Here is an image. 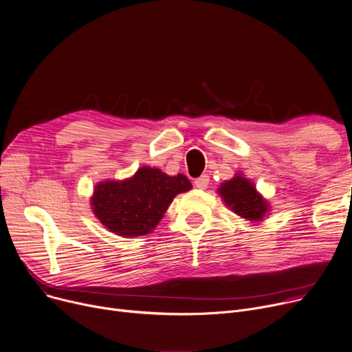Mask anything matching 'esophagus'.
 Returning a JSON list of instances; mask_svg holds the SVG:
<instances>
[{
	"mask_svg": "<svg viewBox=\"0 0 352 352\" xmlns=\"http://www.w3.org/2000/svg\"><path fill=\"white\" fill-rule=\"evenodd\" d=\"M194 185L197 186L198 190H206V186L209 185V177L205 174V175H201L199 178H197L194 181Z\"/></svg>",
	"mask_w": 352,
	"mask_h": 352,
	"instance_id": "34e87169",
	"label": "esophagus"
}]
</instances>
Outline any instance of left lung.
Listing matches in <instances>:
<instances>
[{"instance_id": "left-lung-1", "label": "left lung", "mask_w": 352, "mask_h": 352, "mask_svg": "<svg viewBox=\"0 0 352 352\" xmlns=\"http://www.w3.org/2000/svg\"><path fill=\"white\" fill-rule=\"evenodd\" d=\"M218 194L232 212L238 217L257 223L265 221L270 212V204L256 190V185L242 173L223 181L218 188Z\"/></svg>"}]
</instances>
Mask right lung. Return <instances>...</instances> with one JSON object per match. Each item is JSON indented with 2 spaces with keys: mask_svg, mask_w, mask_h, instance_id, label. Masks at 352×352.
<instances>
[{
  "mask_svg": "<svg viewBox=\"0 0 352 352\" xmlns=\"http://www.w3.org/2000/svg\"><path fill=\"white\" fill-rule=\"evenodd\" d=\"M191 188L184 174L171 177L144 166L130 178L96 184L90 206L100 223L116 235L143 236L155 229L173 199Z\"/></svg>",
  "mask_w": 352,
  "mask_h": 352,
  "instance_id": "right-lung-1",
  "label": "right lung"
}]
</instances>
